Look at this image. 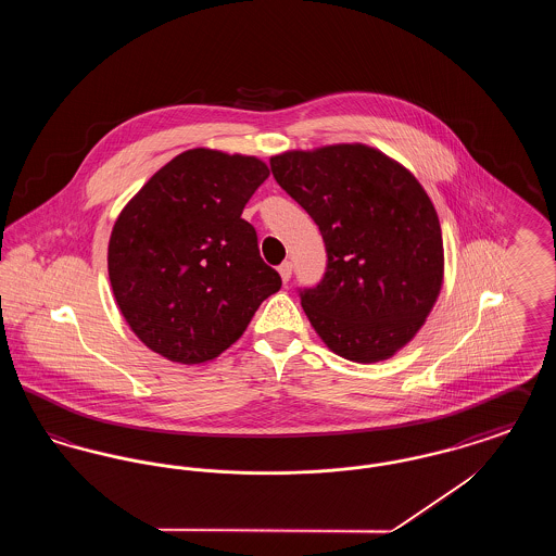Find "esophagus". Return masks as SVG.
Segmentation results:
<instances>
[{
	"mask_svg": "<svg viewBox=\"0 0 556 556\" xmlns=\"http://www.w3.org/2000/svg\"><path fill=\"white\" fill-rule=\"evenodd\" d=\"M279 275H281V281L283 283H288L291 279V263L290 261H286L283 265L279 266Z\"/></svg>",
	"mask_w": 556,
	"mask_h": 556,
	"instance_id": "1",
	"label": "esophagus"
}]
</instances>
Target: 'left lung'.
<instances>
[{"label": "left lung", "instance_id": "obj_1", "mask_svg": "<svg viewBox=\"0 0 556 556\" xmlns=\"http://www.w3.org/2000/svg\"><path fill=\"white\" fill-rule=\"evenodd\" d=\"M270 170L325 241L327 270L317 288L300 291L318 338L354 363L394 356L444 283L442 229L424 187L365 143L283 152Z\"/></svg>", "mask_w": 556, "mask_h": 556}]
</instances>
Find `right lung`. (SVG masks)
Wrapping results in <instances>:
<instances>
[{"mask_svg":"<svg viewBox=\"0 0 556 556\" xmlns=\"http://www.w3.org/2000/svg\"><path fill=\"white\" fill-rule=\"evenodd\" d=\"M256 156L208 148L164 164L121 211L108 243L114 300L160 356L200 365L236 344L281 288L241 218L268 177Z\"/></svg>","mask_w":556,"mask_h":556,"instance_id":"1","label":"right lung"}]
</instances>
